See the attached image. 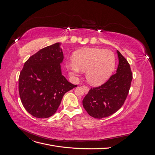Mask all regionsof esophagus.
<instances>
[{
	"mask_svg": "<svg viewBox=\"0 0 155 155\" xmlns=\"http://www.w3.org/2000/svg\"><path fill=\"white\" fill-rule=\"evenodd\" d=\"M83 88H84V90H85V93H88V92L89 91V88L88 87H86V86H83Z\"/></svg>",
	"mask_w": 155,
	"mask_h": 155,
	"instance_id": "1",
	"label": "esophagus"
}]
</instances>
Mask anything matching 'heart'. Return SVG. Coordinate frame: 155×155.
<instances>
[{
    "mask_svg": "<svg viewBox=\"0 0 155 155\" xmlns=\"http://www.w3.org/2000/svg\"><path fill=\"white\" fill-rule=\"evenodd\" d=\"M72 61L67 64L70 76L77 77L81 72H86L88 82L93 86H99L112 76L116 60L110 50L90 48L77 50L73 55Z\"/></svg>",
    "mask_w": 155,
    "mask_h": 155,
    "instance_id": "obj_1",
    "label": "heart"
}]
</instances>
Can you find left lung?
<instances>
[{
	"mask_svg": "<svg viewBox=\"0 0 155 155\" xmlns=\"http://www.w3.org/2000/svg\"><path fill=\"white\" fill-rule=\"evenodd\" d=\"M118 67L116 73L104 85L91 88L83 100L88 114L95 118H104L118 110L128 95L133 74L127 61L117 50Z\"/></svg>",
	"mask_w": 155,
	"mask_h": 155,
	"instance_id": "left-lung-1",
	"label": "left lung"
}]
</instances>
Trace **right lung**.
I'll return each mask as SVG.
<instances>
[{
  "label": "right lung",
  "mask_w": 155,
  "mask_h": 155,
  "mask_svg": "<svg viewBox=\"0 0 155 155\" xmlns=\"http://www.w3.org/2000/svg\"><path fill=\"white\" fill-rule=\"evenodd\" d=\"M61 43L37 51L28 59L18 78V92L27 112L37 118H46L57 111L64 94L77 85L62 75L64 55Z\"/></svg>",
  "instance_id": "add662e5"
}]
</instances>
